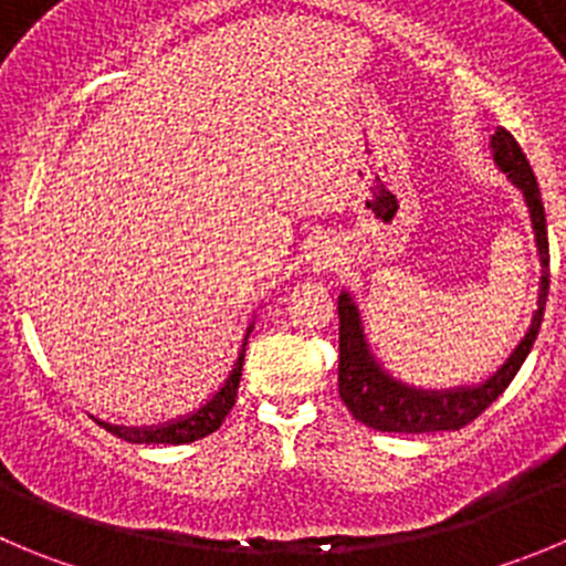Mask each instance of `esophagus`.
I'll return each instance as SVG.
<instances>
[{
  "label": "esophagus",
  "mask_w": 566,
  "mask_h": 566,
  "mask_svg": "<svg viewBox=\"0 0 566 566\" xmlns=\"http://www.w3.org/2000/svg\"><path fill=\"white\" fill-rule=\"evenodd\" d=\"M307 259L315 271H321V268H332V262H335V256H332V251L326 245H315V251L310 253Z\"/></svg>",
  "instance_id": "34e87169"
}]
</instances>
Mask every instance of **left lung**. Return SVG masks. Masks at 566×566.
Returning a JSON list of instances; mask_svg holds the SVG:
<instances>
[{"label": "left lung", "mask_w": 566, "mask_h": 566, "mask_svg": "<svg viewBox=\"0 0 566 566\" xmlns=\"http://www.w3.org/2000/svg\"><path fill=\"white\" fill-rule=\"evenodd\" d=\"M491 156L500 170L514 181L525 198L527 211H531V226L536 234L538 256H542V282H538L536 313H533L531 326L525 337L516 343L509 360L483 379L480 385H461V388L447 390H424L405 385L402 379H394L377 357L368 348L366 332H363L360 310L352 301V295L343 290L337 298V318H340V363H337V390L340 399L357 421L379 432H438V430H461L469 421L478 419L500 394L511 385L516 371L522 368L525 357L531 355L533 340L542 326L545 315L547 287H551V251H547V223L545 206H542V192H538L536 176L525 153L516 145L514 136L505 128L494 130L491 136Z\"/></svg>", "instance_id": "left-lung-1"}]
</instances>
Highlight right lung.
I'll return each instance as SVG.
<instances>
[{"label":"right lung","mask_w":566,"mask_h":566,"mask_svg":"<svg viewBox=\"0 0 566 566\" xmlns=\"http://www.w3.org/2000/svg\"><path fill=\"white\" fill-rule=\"evenodd\" d=\"M251 329L253 326H248L245 340H242V348H240V357H237L229 379H226L223 388L211 396L203 408L195 410V413H189V416H184V419L170 421V424H161V427L103 424L105 430L114 432V436H119L123 441H130V443H189V441H198V438H206L209 432L218 430V427L226 421V416H229V410L234 408L237 388H240V377H242V360H245V343H248V335H251Z\"/></svg>","instance_id":"1"}]
</instances>
